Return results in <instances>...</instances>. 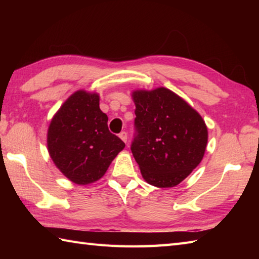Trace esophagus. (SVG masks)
Returning a JSON list of instances; mask_svg holds the SVG:
<instances>
[{
	"mask_svg": "<svg viewBox=\"0 0 259 259\" xmlns=\"http://www.w3.org/2000/svg\"><path fill=\"white\" fill-rule=\"evenodd\" d=\"M119 137H120V139L122 140L123 142H126V140H128V136H126L125 131H121V133L119 134Z\"/></svg>",
	"mask_w": 259,
	"mask_h": 259,
	"instance_id": "34e87169",
	"label": "esophagus"
}]
</instances>
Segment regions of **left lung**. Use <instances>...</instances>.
<instances>
[{
    "label": "left lung",
    "mask_w": 259,
    "mask_h": 259,
    "mask_svg": "<svg viewBox=\"0 0 259 259\" xmlns=\"http://www.w3.org/2000/svg\"><path fill=\"white\" fill-rule=\"evenodd\" d=\"M136 104L131 151L142 177L170 188L188 177L205 155V121L184 99L166 88L133 92Z\"/></svg>",
    "instance_id": "1"
}]
</instances>
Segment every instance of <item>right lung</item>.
I'll list each match as a JSON object with an SVG mask.
<instances>
[{
    "label": "right lung",
    "mask_w": 259,
    "mask_h": 259,
    "mask_svg": "<svg viewBox=\"0 0 259 259\" xmlns=\"http://www.w3.org/2000/svg\"><path fill=\"white\" fill-rule=\"evenodd\" d=\"M124 146L109 131L108 117L99 107L97 93L74 92L49 125L50 157L60 171L76 185L100 179Z\"/></svg>",
    "instance_id": "add662e5"
}]
</instances>
